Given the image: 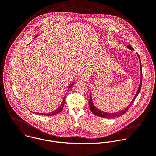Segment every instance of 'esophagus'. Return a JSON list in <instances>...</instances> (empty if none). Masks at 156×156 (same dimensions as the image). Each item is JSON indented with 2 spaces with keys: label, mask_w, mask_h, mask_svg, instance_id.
I'll list each match as a JSON object with an SVG mask.
<instances>
[{
  "label": "esophagus",
  "mask_w": 156,
  "mask_h": 156,
  "mask_svg": "<svg viewBox=\"0 0 156 156\" xmlns=\"http://www.w3.org/2000/svg\"><path fill=\"white\" fill-rule=\"evenodd\" d=\"M79 80H80V81L86 82V81H87L88 78H87V77L86 76H85V75H83V74H82V75L79 77Z\"/></svg>",
  "instance_id": "esophagus-1"
}]
</instances>
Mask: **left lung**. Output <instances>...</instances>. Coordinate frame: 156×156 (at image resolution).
Wrapping results in <instances>:
<instances>
[{"instance_id":"left-lung-1","label":"left lung","mask_w":156,"mask_h":156,"mask_svg":"<svg viewBox=\"0 0 156 156\" xmlns=\"http://www.w3.org/2000/svg\"><path fill=\"white\" fill-rule=\"evenodd\" d=\"M127 48L131 50H134V49L131 47V46L130 45H128L127 46ZM137 54V55L139 57V62H140V84H139V88L137 90V91L136 93V94H135V96L134 97L133 101H131V102L129 104V105L128 106H127L126 108H125V109L120 111H118V112H105L103 111H101V109H99L97 107H96L94 106V104L93 103V99H92V96H91V94L90 96V99L89 100V106H90V108L91 109V111L93 112V113L98 116H99L101 117H104V118H106V119H112V118H115V117H120L121 115H122L123 114H124L127 111L128 109L131 107V106L133 105V102H134L135 99H136L137 96H138L140 91V89H141V87H142V64H141V61H140V57H139V55Z\"/></svg>"}]
</instances>
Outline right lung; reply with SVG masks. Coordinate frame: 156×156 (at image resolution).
<instances>
[{
  "label": "right lung",
  "instance_id": "1",
  "mask_svg": "<svg viewBox=\"0 0 156 156\" xmlns=\"http://www.w3.org/2000/svg\"><path fill=\"white\" fill-rule=\"evenodd\" d=\"M37 36H37H35V37H36ZM74 82H73V83H72L71 85H70V86L68 87V90H69V88H71L73 85H74ZM65 97H64V98H63V101H62V103L61 104V105L56 109H55L54 111H53L52 112H48V113H37V114H41V115H47V116H52V115H55V114H57L58 113H59L62 109H63V106H64V104H65ZM31 112H33V111H31ZM35 113V112H34Z\"/></svg>",
  "mask_w": 156,
  "mask_h": 156
}]
</instances>
